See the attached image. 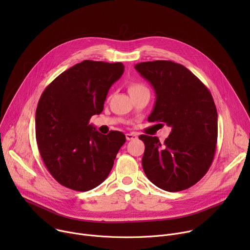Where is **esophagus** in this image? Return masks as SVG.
<instances>
[{"label":"esophagus","mask_w":250,"mask_h":250,"mask_svg":"<svg viewBox=\"0 0 250 250\" xmlns=\"http://www.w3.org/2000/svg\"><path fill=\"white\" fill-rule=\"evenodd\" d=\"M125 137L127 140H133L137 138V134L135 132H130V133H125Z\"/></svg>","instance_id":"34e87169"}]
</instances>
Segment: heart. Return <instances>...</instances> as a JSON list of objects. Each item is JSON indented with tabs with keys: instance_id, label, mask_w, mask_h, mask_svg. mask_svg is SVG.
Masks as SVG:
<instances>
[{
	"instance_id": "1",
	"label": "heart",
	"mask_w": 250,
	"mask_h": 250,
	"mask_svg": "<svg viewBox=\"0 0 250 250\" xmlns=\"http://www.w3.org/2000/svg\"><path fill=\"white\" fill-rule=\"evenodd\" d=\"M142 90H147V88L144 85V84H140V83H130L129 86H128V91H129V94L131 93H135V92H139V91H142Z\"/></svg>"
}]
</instances>
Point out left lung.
Segmentation results:
<instances>
[{
	"instance_id": "obj_1",
	"label": "left lung",
	"mask_w": 250,
	"mask_h": 250,
	"mask_svg": "<svg viewBox=\"0 0 250 250\" xmlns=\"http://www.w3.org/2000/svg\"><path fill=\"white\" fill-rule=\"evenodd\" d=\"M134 68L155 91V105L148 122L171 126L163 146L156 136L139 135L146 146L141 161L144 171L162 190L188 189L205 176L215 156L218 113L212 96L179 63L155 60L138 63Z\"/></svg>"
}]
</instances>
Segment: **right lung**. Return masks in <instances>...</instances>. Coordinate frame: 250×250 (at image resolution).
Wrapping results in <instances>:
<instances>
[{
	"instance_id": "right-lung-1",
	"label": "right lung",
	"mask_w": 250,
	"mask_h": 250,
	"mask_svg": "<svg viewBox=\"0 0 250 250\" xmlns=\"http://www.w3.org/2000/svg\"><path fill=\"white\" fill-rule=\"evenodd\" d=\"M124 71L121 62L84 60L42 93L35 112V136L46 168L62 186L85 192L109 176L125 136L118 130L101 134L89 122L102 113L111 86Z\"/></svg>"
}]
</instances>
